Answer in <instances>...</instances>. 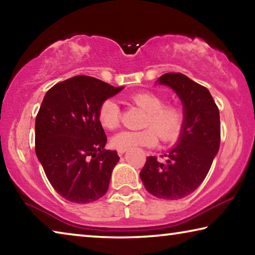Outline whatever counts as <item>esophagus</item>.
<instances>
[{
  "instance_id": "34e87169",
  "label": "esophagus",
  "mask_w": 255,
  "mask_h": 255,
  "mask_svg": "<svg viewBox=\"0 0 255 255\" xmlns=\"http://www.w3.org/2000/svg\"><path fill=\"white\" fill-rule=\"evenodd\" d=\"M127 150H128V149H118V153H119L120 156H122L123 153L127 152Z\"/></svg>"
}]
</instances>
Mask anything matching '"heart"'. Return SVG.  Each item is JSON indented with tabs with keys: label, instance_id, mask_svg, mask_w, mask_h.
<instances>
[{
	"label": "heart",
	"instance_id": "b5f03b06",
	"mask_svg": "<svg viewBox=\"0 0 255 255\" xmlns=\"http://www.w3.org/2000/svg\"><path fill=\"white\" fill-rule=\"evenodd\" d=\"M131 102L147 113L144 127H152L140 131H121L112 137V145L116 149L155 147L158 135L162 141H173L179 135L183 123L182 113L176 107L164 106V99L151 91H140L132 95ZM100 125L107 130L118 128L120 106L115 99H106L98 111Z\"/></svg>",
	"mask_w": 255,
	"mask_h": 255
}]
</instances>
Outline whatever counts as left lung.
I'll return each instance as SVG.
<instances>
[{
	"instance_id": "8db88e82",
	"label": "left lung",
	"mask_w": 255,
	"mask_h": 255,
	"mask_svg": "<svg viewBox=\"0 0 255 255\" xmlns=\"http://www.w3.org/2000/svg\"><path fill=\"white\" fill-rule=\"evenodd\" d=\"M156 85L169 87L183 105V123L177 142L164 153L166 162L147 157L140 172L150 194L179 200L200 186L220 145L219 110L210 91L182 73H165Z\"/></svg>"
}]
</instances>
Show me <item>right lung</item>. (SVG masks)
Instances as JSON below:
<instances>
[{
  "label": "right lung",
  "mask_w": 255,
  "mask_h": 255,
  "mask_svg": "<svg viewBox=\"0 0 255 255\" xmlns=\"http://www.w3.org/2000/svg\"><path fill=\"white\" fill-rule=\"evenodd\" d=\"M123 89L77 76L45 95L35 123L36 155L54 190L70 202H94L108 190L120 157L104 149L107 137L98 111Z\"/></svg>",
  "instance_id": "1"
}]
</instances>
